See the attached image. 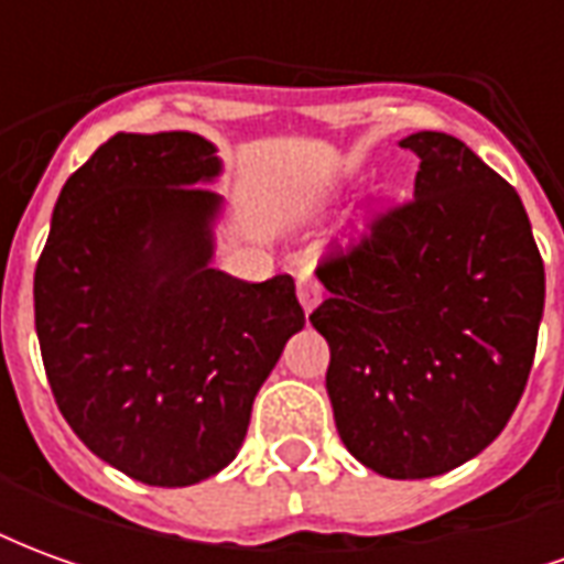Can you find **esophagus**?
Returning a JSON list of instances; mask_svg holds the SVG:
<instances>
[{
	"mask_svg": "<svg viewBox=\"0 0 564 564\" xmlns=\"http://www.w3.org/2000/svg\"><path fill=\"white\" fill-rule=\"evenodd\" d=\"M295 286H299V302H302V307L311 314V311L323 302V283H319L311 271H302Z\"/></svg>",
	"mask_w": 564,
	"mask_h": 564,
	"instance_id": "34e87169",
	"label": "esophagus"
}]
</instances>
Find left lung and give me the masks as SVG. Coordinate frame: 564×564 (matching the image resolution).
<instances>
[{"mask_svg": "<svg viewBox=\"0 0 564 564\" xmlns=\"http://www.w3.org/2000/svg\"><path fill=\"white\" fill-rule=\"evenodd\" d=\"M414 196L332 245L311 314L329 341L344 447L392 480L435 477L486 449L532 371L544 259L517 189L471 148L416 132Z\"/></svg>", "mask_w": 564, "mask_h": 564, "instance_id": "8db88e82", "label": "left lung"}]
</instances>
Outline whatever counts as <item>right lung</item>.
<instances>
[{
  "label": "right lung",
  "instance_id": "1",
  "mask_svg": "<svg viewBox=\"0 0 564 564\" xmlns=\"http://www.w3.org/2000/svg\"><path fill=\"white\" fill-rule=\"evenodd\" d=\"M220 172L193 132H117L56 198L35 265V332L59 414L117 471L150 486L217 474L305 326L290 274L210 269Z\"/></svg>",
  "mask_w": 564,
  "mask_h": 564
}]
</instances>
